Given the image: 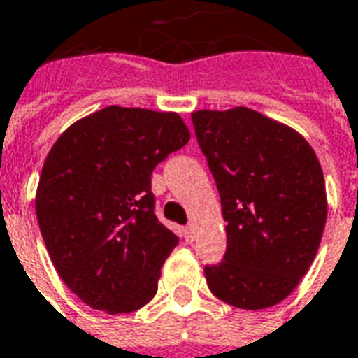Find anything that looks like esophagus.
<instances>
[{"label": "esophagus", "instance_id": "1", "mask_svg": "<svg viewBox=\"0 0 358 358\" xmlns=\"http://www.w3.org/2000/svg\"><path fill=\"white\" fill-rule=\"evenodd\" d=\"M182 238L187 240V242H192V240L196 238V227L192 225V223L185 227V229H182Z\"/></svg>", "mask_w": 358, "mask_h": 358}]
</instances>
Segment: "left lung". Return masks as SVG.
I'll use <instances>...</instances> for the list:
<instances>
[{
	"mask_svg": "<svg viewBox=\"0 0 358 358\" xmlns=\"http://www.w3.org/2000/svg\"><path fill=\"white\" fill-rule=\"evenodd\" d=\"M221 196L227 252L204 268L221 301L259 311L294 292L324 233L328 200L313 147L289 125L246 106L192 112Z\"/></svg>",
	"mask_w": 358,
	"mask_h": 358,
	"instance_id": "obj_1",
	"label": "left lung"
}]
</instances>
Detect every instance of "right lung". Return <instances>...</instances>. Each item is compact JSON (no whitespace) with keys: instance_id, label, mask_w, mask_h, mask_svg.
I'll list each match as a JSON object with an SVG mask.
<instances>
[{"instance_id":"obj_1","label":"right lung","mask_w":358,"mask_h":358,"mask_svg":"<svg viewBox=\"0 0 358 358\" xmlns=\"http://www.w3.org/2000/svg\"><path fill=\"white\" fill-rule=\"evenodd\" d=\"M189 139L177 112L112 104L55 141L36 215L57 273L85 305L122 315L156 296L179 238L154 213L150 176Z\"/></svg>"}]
</instances>
